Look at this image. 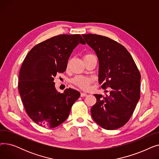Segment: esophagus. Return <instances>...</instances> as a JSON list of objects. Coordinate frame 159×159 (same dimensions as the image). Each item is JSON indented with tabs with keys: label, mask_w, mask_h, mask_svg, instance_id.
Returning <instances> with one entry per match:
<instances>
[{
	"label": "esophagus",
	"mask_w": 159,
	"mask_h": 159,
	"mask_svg": "<svg viewBox=\"0 0 159 159\" xmlns=\"http://www.w3.org/2000/svg\"><path fill=\"white\" fill-rule=\"evenodd\" d=\"M87 95H88V94L86 93H80V96H81L82 97H86Z\"/></svg>",
	"instance_id": "esophagus-1"
}]
</instances>
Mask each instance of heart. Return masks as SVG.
<instances>
[{
	"label": "heart",
	"instance_id": "heart-1",
	"mask_svg": "<svg viewBox=\"0 0 159 159\" xmlns=\"http://www.w3.org/2000/svg\"><path fill=\"white\" fill-rule=\"evenodd\" d=\"M97 58L95 55L93 54H86L83 57V59L84 61L89 59V58ZM68 64L67 65V67L68 68ZM93 79L89 77H84V76H77L75 77L73 80H72V83L73 84H75L76 86L79 87V88L84 89V90H88L90 85L93 83Z\"/></svg>",
	"mask_w": 159,
	"mask_h": 159
}]
</instances>
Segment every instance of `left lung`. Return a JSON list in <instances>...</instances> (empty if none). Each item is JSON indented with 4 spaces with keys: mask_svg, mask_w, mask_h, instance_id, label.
<instances>
[{
    "mask_svg": "<svg viewBox=\"0 0 159 159\" xmlns=\"http://www.w3.org/2000/svg\"><path fill=\"white\" fill-rule=\"evenodd\" d=\"M82 36L98 58L101 88L110 89L108 95H94L97 102L91 109L92 118L105 129L121 128L129 120L140 99V73L130 53L117 42L95 34Z\"/></svg>",
    "mask_w": 159,
    "mask_h": 159,
    "instance_id": "left-lung-1",
    "label": "left lung"
}]
</instances>
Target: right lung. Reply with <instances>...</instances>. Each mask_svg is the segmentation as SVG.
<instances>
[{
	"label": "right lung",
	"instance_id": "obj_1",
	"mask_svg": "<svg viewBox=\"0 0 159 159\" xmlns=\"http://www.w3.org/2000/svg\"><path fill=\"white\" fill-rule=\"evenodd\" d=\"M86 43L79 34L59 35L33 47L24 58L20 70L19 91L25 110L39 126L53 128L68 117L78 91L66 89L60 93L54 77L64 73L73 50Z\"/></svg>",
	"mask_w": 159,
	"mask_h": 159
}]
</instances>
